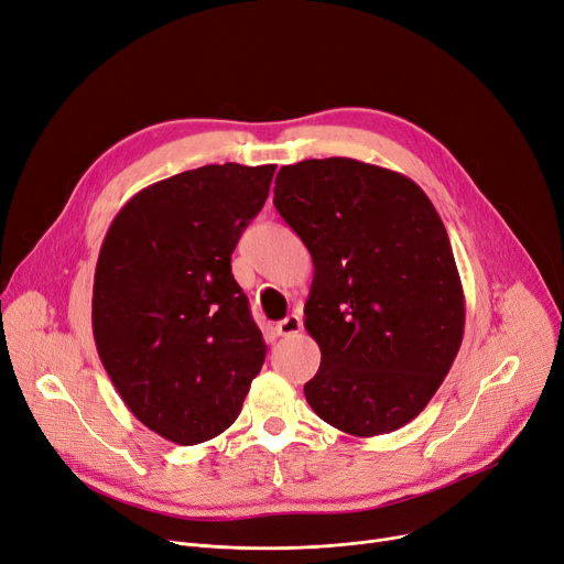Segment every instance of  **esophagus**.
<instances>
[{
    "mask_svg": "<svg viewBox=\"0 0 564 564\" xmlns=\"http://www.w3.org/2000/svg\"><path fill=\"white\" fill-rule=\"evenodd\" d=\"M302 332V317L300 315H288L276 324L279 336H297Z\"/></svg>",
    "mask_w": 564,
    "mask_h": 564,
    "instance_id": "34e87169",
    "label": "esophagus"
}]
</instances>
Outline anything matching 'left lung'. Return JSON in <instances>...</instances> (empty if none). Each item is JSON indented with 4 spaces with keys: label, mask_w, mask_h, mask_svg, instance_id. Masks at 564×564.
<instances>
[{
    "label": "left lung",
    "mask_w": 564,
    "mask_h": 564,
    "mask_svg": "<svg viewBox=\"0 0 564 564\" xmlns=\"http://www.w3.org/2000/svg\"><path fill=\"white\" fill-rule=\"evenodd\" d=\"M274 205L313 258L304 327L322 351L304 395L351 436L413 421L464 336L446 226L406 175L349 158L281 166Z\"/></svg>",
    "instance_id": "8db88e82"
}]
</instances>
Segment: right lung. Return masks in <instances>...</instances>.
<instances>
[{
	"mask_svg": "<svg viewBox=\"0 0 564 564\" xmlns=\"http://www.w3.org/2000/svg\"><path fill=\"white\" fill-rule=\"evenodd\" d=\"M274 164H207L134 194L111 221L94 279L100 361L134 416L196 446L240 416L264 340L230 253L262 210Z\"/></svg>",
	"mask_w": 564,
	"mask_h": 564,
	"instance_id": "right-lung-1",
	"label": "right lung"
}]
</instances>
